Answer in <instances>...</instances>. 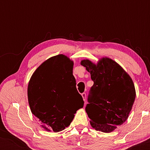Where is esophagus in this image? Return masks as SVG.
Instances as JSON below:
<instances>
[{
  "instance_id": "esophagus-1",
  "label": "esophagus",
  "mask_w": 150,
  "mask_h": 150,
  "mask_svg": "<svg viewBox=\"0 0 150 150\" xmlns=\"http://www.w3.org/2000/svg\"><path fill=\"white\" fill-rule=\"evenodd\" d=\"M81 96H82V97H83V98L84 101H85V100H86V93H83L81 94Z\"/></svg>"
}]
</instances>
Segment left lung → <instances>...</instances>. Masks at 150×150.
<instances>
[{"instance_id": "left-lung-1", "label": "left lung", "mask_w": 150, "mask_h": 150, "mask_svg": "<svg viewBox=\"0 0 150 150\" xmlns=\"http://www.w3.org/2000/svg\"><path fill=\"white\" fill-rule=\"evenodd\" d=\"M81 63L93 81L85 107L91 126L100 132H112L126 122L132 109L136 97L132 80L109 58H102L97 65L88 59Z\"/></svg>"}]
</instances>
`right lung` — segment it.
<instances>
[{
  "instance_id": "1",
  "label": "right lung",
  "mask_w": 150,
  "mask_h": 150,
  "mask_svg": "<svg viewBox=\"0 0 150 150\" xmlns=\"http://www.w3.org/2000/svg\"><path fill=\"white\" fill-rule=\"evenodd\" d=\"M73 65L63 54L51 57L37 68L28 83L30 110L47 131L64 130L84 106L76 87Z\"/></svg>"
}]
</instances>
